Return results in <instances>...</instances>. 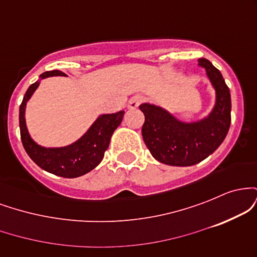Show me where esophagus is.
<instances>
[{
	"instance_id": "esophagus-1",
	"label": "esophagus",
	"mask_w": 257,
	"mask_h": 257,
	"mask_svg": "<svg viewBox=\"0 0 257 257\" xmlns=\"http://www.w3.org/2000/svg\"><path fill=\"white\" fill-rule=\"evenodd\" d=\"M144 101V96L143 95H135L133 96V98L129 100L128 102V107L129 108H137L139 105L141 104V102Z\"/></svg>"
}]
</instances>
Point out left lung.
Returning a JSON list of instances; mask_svg holds the SVG:
<instances>
[{"instance_id": "left-lung-1", "label": "left lung", "mask_w": 257, "mask_h": 257, "mask_svg": "<svg viewBox=\"0 0 257 257\" xmlns=\"http://www.w3.org/2000/svg\"><path fill=\"white\" fill-rule=\"evenodd\" d=\"M199 65L216 90V104L204 119L182 123L158 106H139L145 114L143 139L151 155L168 166L188 167L210 156L225 140L231 125V94L225 79L208 59H199Z\"/></svg>"}]
</instances>
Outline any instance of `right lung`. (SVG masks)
Listing matches in <instances>:
<instances>
[{
    "label": "right lung",
    "instance_id": "add662e5",
    "mask_svg": "<svg viewBox=\"0 0 257 257\" xmlns=\"http://www.w3.org/2000/svg\"><path fill=\"white\" fill-rule=\"evenodd\" d=\"M64 75V72L53 70V71L43 72L40 77L47 78L51 76ZM38 84L40 82L37 81L29 87L19 107L20 138L26 153L38 167L54 175L72 179L89 173L104 158L112 134L122 122L124 111L100 116L83 137L71 145L58 147V149H46L37 145L32 140L25 123L26 101L31 98Z\"/></svg>",
    "mask_w": 257,
    "mask_h": 257
}]
</instances>
